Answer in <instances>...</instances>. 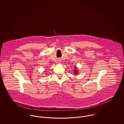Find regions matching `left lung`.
I'll return each instance as SVG.
<instances>
[{"label": "left lung", "mask_w": 124, "mask_h": 124, "mask_svg": "<svg viewBox=\"0 0 124 124\" xmlns=\"http://www.w3.org/2000/svg\"><path fill=\"white\" fill-rule=\"evenodd\" d=\"M77 70H75V71H74V72H75V74H77Z\"/></svg>", "instance_id": "1"}]
</instances>
